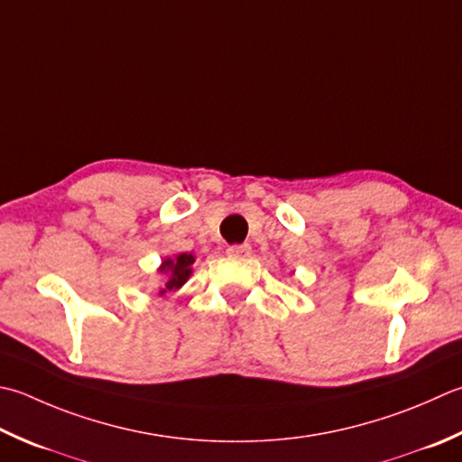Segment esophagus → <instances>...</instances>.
<instances>
[{
    "label": "esophagus",
    "mask_w": 462,
    "mask_h": 462,
    "mask_svg": "<svg viewBox=\"0 0 462 462\" xmlns=\"http://www.w3.org/2000/svg\"><path fill=\"white\" fill-rule=\"evenodd\" d=\"M228 254L234 258H248L252 254L250 244H236V246L228 248Z\"/></svg>",
    "instance_id": "34e87169"
}]
</instances>
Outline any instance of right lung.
Segmentation results:
<instances>
[{"mask_svg": "<svg viewBox=\"0 0 462 462\" xmlns=\"http://www.w3.org/2000/svg\"><path fill=\"white\" fill-rule=\"evenodd\" d=\"M196 262V256L192 252H180V254L174 256H168L162 260V264L158 266V273L162 276H166V282L164 288H160V296H164L166 292H176L182 288L188 278L192 276V264Z\"/></svg>", "mask_w": 462, "mask_h": 462, "instance_id": "obj_1", "label": "right lung"}]
</instances>
